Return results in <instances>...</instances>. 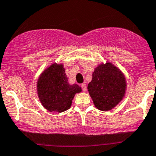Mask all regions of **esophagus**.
Returning a JSON list of instances; mask_svg holds the SVG:
<instances>
[{
  "instance_id": "esophagus-1",
  "label": "esophagus",
  "mask_w": 156,
  "mask_h": 156,
  "mask_svg": "<svg viewBox=\"0 0 156 156\" xmlns=\"http://www.w3.org/2000/svg\"><path fill=\"white\" fill-rule=\"evenodd\" d=\"M81 87H82V90H83L84 92H85V91L87 90V85H86V84H85V83L82 84V85H81Z\"/></svg>"
}]
</instances>
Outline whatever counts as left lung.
<instances>
[{
  "mask_svg": "<svg viewBox=\"0 0 156 156\" xmlns=\"http://www.w3.org/2000/svg\"><path fill=\"white\" fill-rule=\"evenodd\" d=\"M126 87L125 78L120 71L107 63L95 69L87 90L95 106L101 111H108L122 99Z\"/></svg>",
  "mask_w": 156,
  "mask_h": 156,
  "instance_id": "left-lung-1",
  "label": "left lung"
}]
</instances>
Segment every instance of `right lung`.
I'll return each instance as SVG.
<instances>
[{"mask_svg": "<svg viewBox=\"0 0 156 156\" xmlns=\"http://www.w3.org/2000/svg\"><path fill=\"white\" fill-rule=\"evenodd\" d=\"M38 95L45 109L50 112H63L71 107L76 93L81 87L69 85L63 66L54 63L42 73L37 82Z\"/></svg>", "mask_w": 156, "mask_h": 156, "instance_id": "obj_1", "label": "right lung"}]
</instances>
